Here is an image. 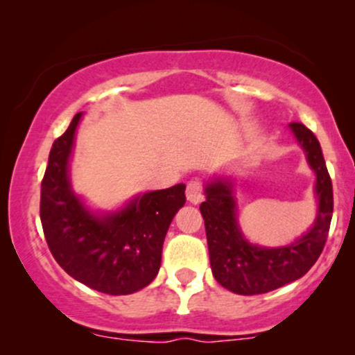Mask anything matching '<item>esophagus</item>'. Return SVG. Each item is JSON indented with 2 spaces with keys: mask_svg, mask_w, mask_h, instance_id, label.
<instances>
[{
  "mask_svg": "<svg viewBox=\"0 0 355 355\" xmlns=\"http://www.w3.org/2000/svg\"><path fill=\"white\" fill-rule=\"evenodd\" d=\"M187 200L190 203H200L203 200V187H202V182L198 180H191L187 183Z\"/></svg>",
  "mask_w": 355,
  "mask_h": 355,
  "instance_id": "34e87169",
  "label": "esophagus"
}]
</instances>
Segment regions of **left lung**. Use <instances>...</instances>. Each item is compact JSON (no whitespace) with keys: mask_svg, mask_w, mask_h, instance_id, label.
I'll list each match as a JSON object with an SVG mask.
<instances>
[{"mask_svg":"<svg viewBox=\"0 0 355 355\" xmlns=\"http://www.w3.org/2000/svg\"><path fill=\"white\" fill-rule=\"evenodd\" d=\"M288 128L315 173L313 195L317 198L315 220L294 242L282 247L250 243L240 229L234 180L229 177H215L205 185L207 200L200 205V211L205 220L211 274L222 287L234 294H266L300 279L317 262L327 240L334 195L320 144L302 123L294 121Z\"/></svg>","mask_w":355,"mask_h":355,"instance_id":"obj_1","label":"left lung"}]
</instances>
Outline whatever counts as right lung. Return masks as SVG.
Returning <instances> with one entry per match:
<instances>
[{"label": "right lung", "mask_w": 355, "mask_h": 355, "mask_svg": "<svg viewBox=\"0 0 355 355\" xmlns=\"http://www.w3.org/2000/svg\"><path fill=\"white\" fill-rule=\"evenodd\" d=\"M83 113L56 138L42 182L40 217L60 267L93 291L128 295L157 277L170 223L185 205V185L140 193L116 210H92L70 180L75 135Z\"/></svg>", "instance_id": "obj_1"}]
</instances>
